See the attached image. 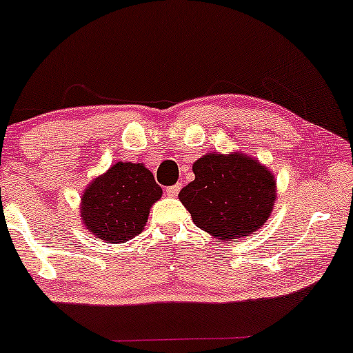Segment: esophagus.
I'll use <instances>...</instances> for the list:
<instances>
[{
  "mask_svg": "<svg viewBox=\"0 0 353 353\" xmlns=\"http://www.w3.org/2000/svg\"><path fill=\"white\" fill-rule=\"evenodd\" d=\"M181 190V184H176V185H171V188H165V194L169 195V197H176L177 194H179Z\"/></svg>",
  "mask_w": 353,
  "mask_h": 353,
  "instance_id": "34e87169",
  "label": "esophagus"
}]
</instances>
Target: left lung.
Returning <instances> with one entry per match:
<instances>
[{
    "label": "left lung",
    "mask_w": 353,
    "mask_h": 353,
    "mask_svg": "<svg viewBox=\"0 0 353 353\" xmlns=\"http://www.w3.org/2000/svg\"><path fill=\"white\" fill-rule=\"evenodd\" d=\"M195 179L179 192L199 228L232 241L268 222L276 201V181L258 159L232 152H209L192 165Z\"/></svg>",
    "instance_id": "8db88e82"
}]
</instances>
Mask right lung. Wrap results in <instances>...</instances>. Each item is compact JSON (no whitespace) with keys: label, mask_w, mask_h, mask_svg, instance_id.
Returning <instances> with one entry per match:
<instances>
[{"label":"right lung","mask_w":353,"mask_h":353,"mask_svg":"<svg viewBox=\"0 0 353 353\" xmlns=\"http://www.w3.org/2000/svg\"><path fill=\"white\" fill-rule=\"evenodd\" d=\"M163 189L141 163H117L95 177L80 203L83 225L107 243H125L143 232Z\"/></svg>","instance_id":"obj_1"}]
</instances>
